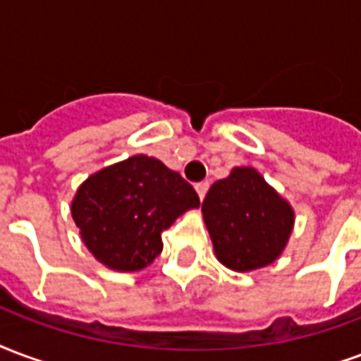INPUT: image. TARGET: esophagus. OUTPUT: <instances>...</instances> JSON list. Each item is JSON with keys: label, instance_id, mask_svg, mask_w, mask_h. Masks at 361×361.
<instances>
[{"label": "esophagus", "instance_id": "esophagus-1", "mask_svg": "<svg viewBox=\"0 0 361 361\" xmlns=\"http://www.w3.org/2000/svg\"><path fill=\"white\" fill-rule=\"evenodd\" d=\"M207 188H209V184H207V183H198V184H196V192H198L200 200H204V198H206Z\"/></svg>", "mask_w": 361, "mask_h": 361}]
</instances>
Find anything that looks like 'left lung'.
Segmentation results:
<instances>
[{
  "mask_svg": "<svg viewBox=\"0 0 361 361\" xmlns=\"http://www.w3.org/2000/svg\"><path fill=\"white\" fill-rule=\"evenodd\" d=\"M215 257L238 273L267 267L288 244L294 209L254 167H235L202 204Z\"/></svg>",
  "mask_w": 361,
  "mask_h": 361,
  "instance_id": "1",
  "label": "left lung"
}]
</instances>
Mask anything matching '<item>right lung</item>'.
I'll return each instance as SVG.
<instances>
[{"mask_svg":"<svg viewBox=\"0 0 361 361\" xmlns=\"http://www.w3.org/2000/svg\"><path fill=\"white\" fill-rule=\"evenodd\" d=\"M200 207L190 183L159 159L138 154L86 178L71 202L84 246L99 264L133 273L161 254V233Z\"/></svg>","mask_w":361,"mask_h":361,"instance_id":"obj_1","label":"right lung"}]
</instances>
